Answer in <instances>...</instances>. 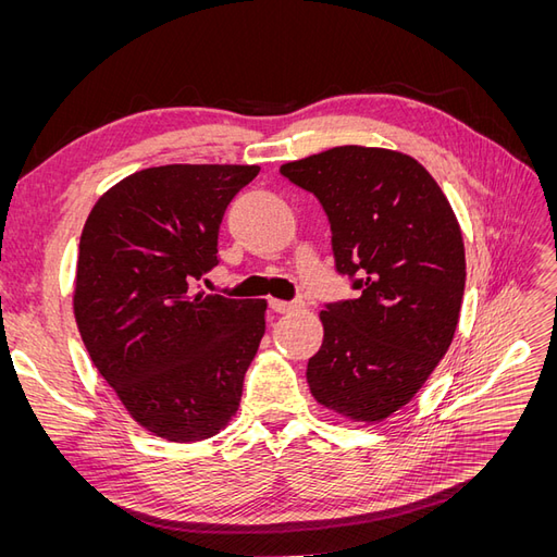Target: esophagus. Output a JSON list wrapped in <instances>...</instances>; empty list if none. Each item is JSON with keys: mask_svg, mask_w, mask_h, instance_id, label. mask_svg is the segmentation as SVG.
Listing matches in <instances>:
<instances>
[{"mask_svg": "<svg viewBox=\"0 0 557 557\" xmlns=\"http://www.w3.org/2000/svg\"><path fill=\"white\" fill-rule=\"evenodd\" d=\"M301 307H305V301H301V299H295V301L269 299V309L276 311V313H288V311H295V309H301Z\"/></svg>", "mask_w": 557, "mask_h": 557, "instance_id": "1", "label": "esophagus"}]
</instances>
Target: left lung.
Segmentation results:
<instances>
[{"mask_svg":"<svg viewBox=\"0 0 557 557\" xmlns=\"http://www.w3.org/2000/svg\"><path fill=\"white\" fill-rule=\"evenodd\" d=\"M281 174L320 201L336 274L356 290L320 311L311 393L376 423L420 391L453 342L465 295L460 225L425 166L395 150L339 146Z\"/></svg>","mask_w":557,"mask_h":557,"instance_id":"left-lung-1","label":"left lung"}]
</instances>
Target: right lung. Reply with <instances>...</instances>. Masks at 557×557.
<instances>
[{
	"instance_id": "add662e5",
	"label": "right lung",
	"mask_w": 557,
	"mask_h": 557,
	"mask_svg": "<svg viewBox=\"0 0 557 557\" xmlns=\"http://www.w3.org/2000/svg\"><path fill=\"white\" fill-rule=\"evenodd\" d=\"M248 164H166L99 197L78 244L74 313L95 367L139 425L209 440L237 413L264 334V299L195 293L218 267Z\"/></svg>"
}]
</instances>
